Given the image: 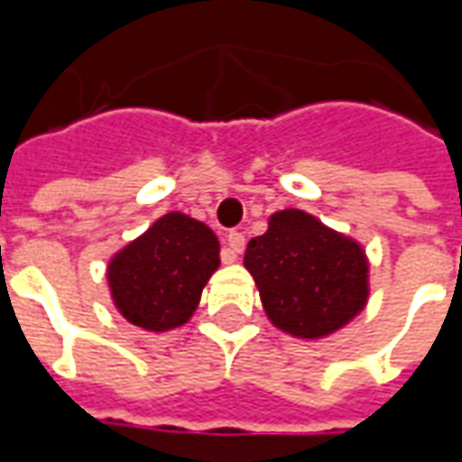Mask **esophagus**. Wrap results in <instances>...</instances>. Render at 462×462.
Listing matches in <instances>:
<instances>
[{
  "mask_svg": "<svg viewBox=\"0 0 462 462\" xmlns=\"http://www.w3.org/2000/svg\"><path fill=\"white\" fill-rule=\"evenodd\" d=\"M227 247H230V260H235L242 250H245V235L237 230H232L227 235Z\"/></svg>",
  "mask_w": 462,
  "mask_h": 462,
  "instance_id": "1",
  "label": "esophagus"
}]
</instances>
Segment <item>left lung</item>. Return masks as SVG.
I'll return each instance as SVG.
<instances>
[{
  "instance_id": "1",
  "label": "left lung",
  "mask_w": 462,
  "mask_h": 462,
  "mask_svg": "<svg viewBox=\"0 0 462 462\" xmlns=\"http://www.w3.org/2000/svg\"><path fill=\"white\" fill-rule=\"evenodd\" d=\"M245 267L277 329L300 339H324L366 307L364 247L304 210H280L252 237Z\"/></svg>"
}]
</instances>
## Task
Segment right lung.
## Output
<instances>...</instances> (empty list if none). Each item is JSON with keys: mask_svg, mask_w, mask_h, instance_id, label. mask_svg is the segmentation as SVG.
Instances as JSON below:
<instances>
[{"mask_svg": "<svg viewBox=\"0 0 462 462\" xmlns=\"http://www.w3.org/2000/svg\"><path fill=\"white\" fill-rule=\"evenodd\" d=\"M220 267V242L205 222L168 212L108 262L116 310L148 331L182 327Z\"/></svg>", "mask_w": 462, "mask_h": 462, "instance_id": "right-lung-1", "label": "right lung"}]
</instances>
